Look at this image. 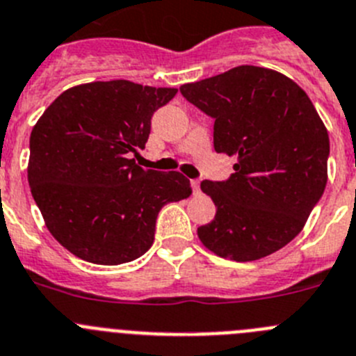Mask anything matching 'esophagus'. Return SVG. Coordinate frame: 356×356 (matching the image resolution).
Wrapping results in <instances>:
<instances>
[{
  "label": "esophagus",
  "instance_id": "1",
  "mask_svg": "<svg viewBox=\"0 0 356 356\" xmlns=\"http://www.w3.org/2000/svg\"><path fill=\"white\" fill-rule=\"evenodd\" d=\"M191 190H193V195H200V182L191 181Z\"/></svg>",
  "mask_w": 356,
  "mask_h": 356
}]
</instances>
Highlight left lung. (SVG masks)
Returning a JSON list of instances; mask_svg holds the SVG:
<instances>
[{
    "label": "left lung",
    "mask_w": 356,
    "mask_h": 356,
    "mask_svg": "<svg viewBox=\"0 0 356 356\" xmlns=\"http://www.w3.org/2000/svg\"><path fill=\"white\" fill-rule=\"evenodd\" d=\"M181 94L214 118V150L238 159L227 181H202L216 206L197 230L202 245L248 262L293 241L328 181V131L309 95L255 65L186 83Z\"/></svg>",
    "instance_id": "obj_1"
}]
</instances>
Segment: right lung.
I'll use <instances>...</instances> for the list:
<instances>
[{
    "instance_id": "right-lung-1",
    "label": "right lung",
    "mask_w": 356,
    "mask_h": 356,
    "mask_svg": "<svg viewBox=\"0 0 356 356\" xmlns=\"http://www.w3.org/2000/svg\"><path fill=\"white\" fill-rule=\"evenodd\" d=\"M177 94L126 79L72 86L31 129L28 182L53 238L102 266L131 262L154 243L156 218L191 195L181 172L143 170L150 118Z\"/></svg>"
}]
</instances>
